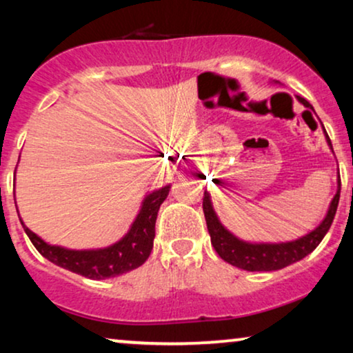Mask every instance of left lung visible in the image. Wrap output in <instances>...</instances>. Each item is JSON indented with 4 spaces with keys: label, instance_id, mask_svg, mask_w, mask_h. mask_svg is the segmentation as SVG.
<instances>
[{
    "label": "left lung",
    "instance_id": "1",
    "mask_svg": "<svg viewBox=\"0 0 353 353\" xmlns=\"http://www.w3.org/2000/svg\"><path fill=\"white\" fill-rule=\"evenodd\" d=\"M297 99L308 109H313L312 104L307 99L297 96ZM325 130V128H323ZM326 134V141L332 149L331 139ZM341 197V176L337 178V192L332 197L330 209L325 220L316 226L310 233L302 236L296 241H288V243H248L236 238L233 233L221 225V221L216 216L214 207L210 202V194L204 191V201H202V209H204L207 230H209L210 241L216 254L220 255L225 262H228L233 267L241 270H248V272H274V270H281L294 262H299L305 255H308L316 249V245L321 243L325 238L327 230L331 228L332 220H334L337 204H339Z\"/></svg>",
    "mask_w": 353,
    "mask_h": 353
}]
</instances>
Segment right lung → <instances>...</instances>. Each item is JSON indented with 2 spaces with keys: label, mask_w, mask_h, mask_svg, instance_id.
I'll list each match as a JSON object with an SVG mask.
<instances>
[{
  "label": "right lung",
  "mask_w": 353,
  "mask_h": 353,
  "mask_svg": "<svg viewBox=\"0 0 353 353\" xmlns=\"http://www.w3.org/2000/svg\"><path fill=\"white\" fill-rule=\"evenodd\" d=\"M168 191H170V185L152 191L151 194L144 197L141 210L128 233L115 244L104 249L72 250L61 245H51L28 230L22 220L21 223L38 252L57 267L90 279L114 278L141 267L148 260L152 250L154 236H156L159 207L165 201Z\"/></svg>",
  "instance_id": "obj_1"
}]
</instances>
